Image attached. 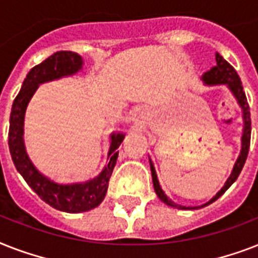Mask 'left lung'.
Masks as SVG:
<instances>
[{"label": "left lung", "instance_id": "8db88e82", "mask_svg": "<svg viewBox=\"0 0 258 258\" xmlns=\"http://www.w3.org/2000/svg\"><path fill=\"white\" fill-rule=\"evenodd\" d=\"M216 67H213L212 70L208 71L206 74L202 75V82H204L205 86H226L229 88V91L233 93V96L236 97L237 103L242 109V120H244V128H242V137H241V151L240 155L237 158L236 163L233 166V170L230 172V175L226 179L225 184L222 186L220 191L217 192L216 196L213 197L212 200L208 201L206 204L201 205V206H183V205L175 204L174 201H171L169 197L166 196L165 191L162 190L161 184H159V180H158L157 171H155V167H154V163L151 161V158L149 157L150 162V169H151V176H153V183H154V190L157 192L158 198L165 202L166 205H169L171 208L180 209V210H196V209H201L208 206V205L213 204L214 201H217L222 194H224L226 190H228L230 186H232L236 179L240 175L241 170L244 167L245 161L248 158L249 153V146H250V133H252V123H250V112H249V104L248 100H246V96H245L244 87H242V83H241L238 75L234 71L230 64H229L226 60H225L220 53H216Z\"/></svg>", "mask_w": 258, "mask_h": 258}]
</instances>
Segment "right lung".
Masks as SVG:
<instances>
[{
	"label": "right lung",
	"instance_id": "obj_1",
	"mask_svg": "<svg viewBox=\"0 0 258 258\" xmlns=\"http://www.w3.org/2000/svg\"><path fill=\"white\" fill-rule=\"evenodd\" d=\"M83 64L84 62L80 54L71 50H60L38 66L33 67L26 75L21 91L14 99L10 112L9 150L16 169L44 202L66 213L88 212L101 204L108 188V180L113 167L116 165L119 155L117 149L124 139L125 134L112 133L109 135L111 145L107 155L108 162L99 175L87 182L61 184L44 175L30 161L24 142V120L26 107L40 84L74 76L83 70Z\"/></svg>",
	"mask_w": 258,
	"mask_h": 258
}]
</instances>
